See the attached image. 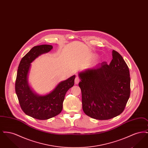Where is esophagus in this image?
Here are the masks:
<instances>
[{
  "label": "esophagus",
  "mask_w": 148,
  "mask_h": 148,
  "mask_svg": "<svg viewBox=\"0 0 148 148\" xmlns=\"http://www.w3.org/2000/svg\"><path fill=\"white\" fill-rule=\"evenodd\" d=\"M79 82H80V79H79V77H75V84H78V83H79Z\"/></svg>",
  "instance_id": "34e87169"
}]
</instances>
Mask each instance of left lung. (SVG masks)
Wrapping results in <instances>:
<instances>
[{
    "instance_id": "1",
    "label": "left lung",
    "mask_w": 148,
    "mask_h": 148,
    "mask_svg": "<svg viewBox=\"0 0 148 148\" xmlns=\"http://www.w3.org/2000/svg\"><path fill=\"white\" fill-rule=\"evenodd\" d=\"M113 59L79 73L82 107L93 119L108 120L122 113L130 93L129 68L123 57L112 51Z\"/></svg>"
}]
</instances>
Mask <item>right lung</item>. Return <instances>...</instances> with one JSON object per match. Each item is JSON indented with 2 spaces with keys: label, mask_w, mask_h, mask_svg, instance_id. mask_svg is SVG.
Segmentation results:
<instances>
[{
  "label": "right lung",
  "mask_w": 148,
  "mask_h": 148,
  "mask_svg": "<svg viewBox=\"0 0 148 148\" xmlns=\"http://www.w3.org/2000/svg\"><path fill=\"white\" fill-rule=\"evenodd\" d=\"M53 48L47 44L34 47L21 59L17 71L15 92L21 109L36 119H48L61 113L65 94L74 85L75 75L59 82L52 91L45 95L36 94L30 86L28 77L31 63Z\"/></svg>",
  "instance_id": "right-lung-1"
}]
</instances>
